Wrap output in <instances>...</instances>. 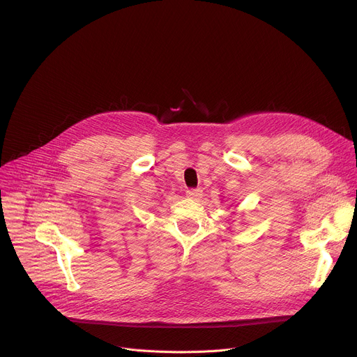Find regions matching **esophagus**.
Returning <instances> with one entry per match:
<instances>
[{
    "label": "esophagus",
    "mask_w": 357,
    "mask_h": 357,
    "mask_svg": "<svg viewBox=\"0 0 357 357\" xmlns=\"http://www.w3.org/2000/svg\"><path fill=\"white\" fill-rule=\"evenodd\" d=\"M200 196H202L200 189H188L186 190V197H189V199H199Z\"/></svg>",
    "instance_id": "1"
}]
</instances>
